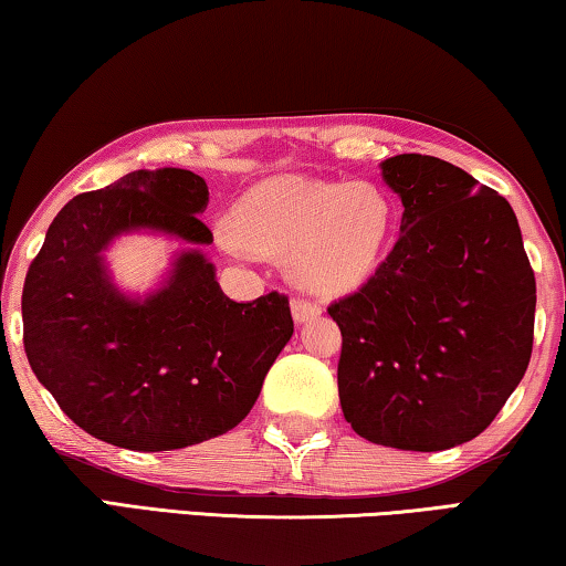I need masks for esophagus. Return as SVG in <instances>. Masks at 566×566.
<instances>
[{
    "mask_svg": "<svg viewBox=\"0 0 566 566\" xmlns=\"http://www.w3.org/2000/svg\"><path fill=\"white\" fill-rule=\"evenodd\" d=\"M322 314V306L317 302L312 300H304V296H296V300H292V317L294 322H310L314 317H319Z\"/></svg>",
    "mask_w": 566,
    "mask_h": 566,
    "instance_id": "obj_1",
    "label": "esophagus"
}]
</instances>
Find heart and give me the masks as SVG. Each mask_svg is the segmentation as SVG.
Listing matches in <instances>:
<instances>
[{"label": "heart", "mask_w": 566, "mask_h": 566, "mask_svg": "<svg viewBox=\"0 0 566 566\" xmlns=\"http://www.w3.org/2000/svg\"><path fill=\"white\" fill-rule=\"evenodd\" d=\"M391 229V207L369 181L276 177L247 191L237 217L217 224L224 252L290 256L306 290L337 294L375 272Z\"/></svg>", "instance_id": "heart-1"}]
</instances>
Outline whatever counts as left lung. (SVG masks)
Returning a JSON list of instances; mask_svg holds the SVG:
<instances>
[{"label":"left lung","mask_w":566,"mask_h":566,"mask_svg":"<svg viewBox=\"0 0 566 566\" xmlns=\"http://www.w3.org/2000/svg\"><path fill=\"white\" fill-rule=\"evenodd\" d=\"M401 234L371 280L329 306L344 419L369 442L442 452L482 434L532 357L536 284L514 209L427 155L381 161Z\"/></svg>","instance_id":"1"}]
</instances>
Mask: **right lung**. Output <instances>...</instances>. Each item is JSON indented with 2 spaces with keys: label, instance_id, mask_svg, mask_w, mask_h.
I'll return each instance as SVG.
<instances>
[{
  "label": "right lung",
  "instance_id": "obj_1",
  "mask_svg": "<svg viewBox=\"0 0 566 566\" xmlns=\"http://www.w3.org/2000/svg\"><path fill=\"white\" fill-rule=\"evenodd\" d=\"M207 181L139 169L84 191L46 229L22 292L24 352L36 379L84 432L134 452H169L234 429L260 397L294 322L270 292L234 302L202 252ZM134 231L188 247L155 293L124 295L103 252Z\"/></svg>",
  "mask_w": 566,
  "mask_h": 566
}]
</instances>
